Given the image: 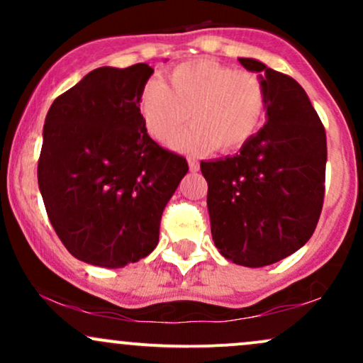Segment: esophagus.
I'll return each mask as SVG.
<instances>
[{
    "mask_svg": "<svg viewBox=\"0 0 363 363\" xmlns=\"http://www.w3.org/2000/svg\"><path fill=\"white\" fill-rule=\"evenodd\" d=\"M187 164H189V169L194 170V172L199 169V164L194 160V158H189V160H187Z\"/></svg>",
    "mask_w": 363,
    "mask_h": 363,
    "instance_id": "esophagus-1",
    "label": "esophagus"
}]
</instances>
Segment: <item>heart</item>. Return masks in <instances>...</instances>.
Segmentation results:
<instances>
[{
    "instance_id": "b5f03b06",
    "label": "heart",
    "mask_w": 363,
    "mask_h": 363,
    "mask_svg": "<svg viewBox=\"0 0 363 363\" xmlns=\"http://www.w3.org/2000/svg\"><path fill=\"white\" fill-rule=\"evenodd\" d=\"M266 111L261 78L211 60L182 62L169 73V85L150 80L140 91L138 114L158 143L172 141L179 152H232L252 138Z\"/></svg>"
}]
</instances>
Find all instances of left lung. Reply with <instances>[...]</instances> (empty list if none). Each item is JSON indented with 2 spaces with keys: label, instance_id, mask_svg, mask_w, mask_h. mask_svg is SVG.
Segmentation results:
<instances>
[{
  "label": "left lung",
  "instance_id": "1",
  "mask_svg": "<svg viewBox=\"0 0 363 363\" xmlns=\"http://www.w3.org/2000/svg\"><path fill=\"white\" fill-rule=\"evenodd\" d=\"M266 90V124L234 157L201 162L211 237L225 259L262 268L311 239L326 179V133L306 90L252 57H239Z\"/></svg>",
  "mask_w": 363,
  "mask_h": 363
}]
</instances>
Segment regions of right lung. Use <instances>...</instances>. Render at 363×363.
I'll list each match as a JSON object with an SVG mask.
<instances>
[{"mask_svg":"<svg viewBox=\"0 0 363 363\" xmlns=\"http://www.w3.org/2000/svg\"><path fill=\"white\" fill-rule=\"evenodd\" d=\"M153 69L102 66L45 116L37 179L65 247L101 268H124L158 244L162 211L186 176L184 157L148 136L140 91Z\"/></svg>","mask_w":363,"mask_h":363,"instance_id":"obj_1","label":"right lung"}]
</instances>
